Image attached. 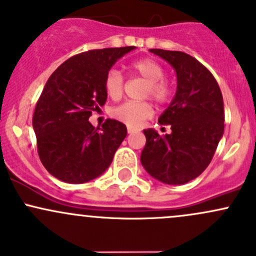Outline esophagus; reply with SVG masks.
Segmentation results:
<instances>
[{
	"instance_id": "obj_1",
	"label": "esophagus",
	"mask_w": 256,
	"mask_h": 256,
	"mask_svg": "<svg viewBox=\"0 0 256 256\" xmlns=\"http://www.w3.org/2000/svg\"><path fill=\"white\" fill-rule=\"evenodd\" d=\"M136 132H138V129H136V128H132V127H128V133H129V134L136 133Z\"/></svg>"
}]
</instances>
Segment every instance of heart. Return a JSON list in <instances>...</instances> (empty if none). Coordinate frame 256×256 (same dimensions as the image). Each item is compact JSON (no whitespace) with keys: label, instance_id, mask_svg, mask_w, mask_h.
I'll list each match as a JSON object with an SVG mask.
<instances>
[{"label":"heart","instance_id":"heart-1","mask_svg":"<svg viewBox=\"0 0 256 256\" xmlns=\"http://www.w3.org/2000/svg\"><path fill=\"white\" fill-rule=\"evenodd\" d=\"M129 69L146 81V94L158 104H164L171 94V88L164 78V69L155 60L146 59L136 60L129 65ZM104 88L107 94L113 100L122 96L123 78L118 70H110L104 80ZM112 116L129 127H139L144 120L152 116V108L148 102L127 101L112 110Z\"/></svg>","mask_w":256,"mask_h":256}]
</instances>
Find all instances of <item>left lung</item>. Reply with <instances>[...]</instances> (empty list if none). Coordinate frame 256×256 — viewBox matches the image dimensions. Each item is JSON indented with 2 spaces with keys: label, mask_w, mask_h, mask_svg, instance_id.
<instances>
[{
  "label": "left lung",
  "mask_w": 256,
  "mask_h": 256,
  "mask_svg": "<svg viewBox=\"0 0 256 256\" xmlns=\"http://www.w3.org/2000/svg\"><path fill=\"white\" fill-rule=\"evenodd\" d=\"M174 68L178 88L172 101L159 117L171 133L159 136L144 129L146 143L140 155L152 178L168 185H184L210 165L224 132L223 97L212 74L182 52L150 49Z\"/></svg>",
  "instance_id": "8db88e82"
}]
</instances>
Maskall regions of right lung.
I'll return each instance as SVG.
<instances>
[{
    "label": "right lung",
    "mask_w": 256,
    "mask_h": 256,
    "mask_svg": "<svg viewBox=\"0 0 256 256\" xmlns=\"http://www.w3.org/2000/svg\"><path fill=\"white\" fill-rule=\"evenodd\" d=\"M136 46L90 50L62 62L46 81L36 102L33 129L42 164L54 178L84 184L101 176L127 136V127L107 120L88 122L106 104L104 80L118 59Z\"/></svg>",
    "instance_id": "obj_1"
}]
</instances>
